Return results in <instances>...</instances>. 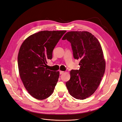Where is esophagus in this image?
<instances>
[{
	"instance_id": "obj_1",
	"label": "esophagus",
	"mask_w": 122,
	"mask_h": 122,
	"mask_svg": "<svg viewBox=\"0 0 122 122\" xmlns=\"http://www.w3.org/2000/svg\"><path fill=\"white\" fill-rule=\"evenodd\" d=\"M59 73H60V74H62V73H64V71H59Z\"/></svg>"
}]
</instances>
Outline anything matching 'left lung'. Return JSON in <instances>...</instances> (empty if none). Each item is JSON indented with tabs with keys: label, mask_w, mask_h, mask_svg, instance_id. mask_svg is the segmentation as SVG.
Listing matches in <instances>:
<instances>
[{
	"label": "left lung",
	"mask_w": 122,
	"mask_h": 122,
	"mask_svg": "<svg viewBox=\"0 0 122 122\" xmlns=\"http://www.w3.org/2000/svg\"><path fill=\"white\" fill-rule=\"evenodd\" d=\"M62 39L71 43L74 58L80 60V69L71 71L66 86L74 98L85 99L97 89L105 73L106 62L101 46L93 35L86 31H69Z\"/></svg>",
	"instance_id": "8db88e82"
}]
</instances>
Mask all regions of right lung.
Masks as SVG:
<instances>
[{
  "label": "right lung",
  "instance_id": "add662e5",
  "mask_svg": "<svg viewBox=\"0 0 122 122\" xmlns=\"http://www.w3.org/2000/svg\"><path fill=\"white\" fill-rule=\"evenodd\" d=\"M66 30H43L29 36L22 44L18 54L19 75L29 94L38 100L45 99L53 92L59 71L48 70L47 60Z\"/></svg>",
  "mask_w": 122,
  "mask_h": 122
}]
</instances>
